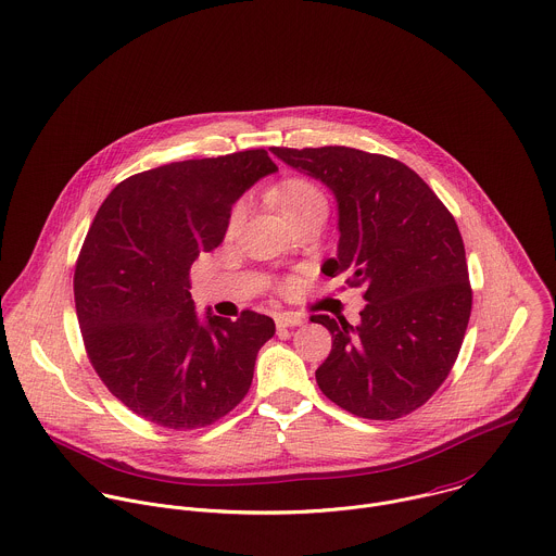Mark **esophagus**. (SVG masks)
Here are the masks:
<instances>
[{"label":"esophagus","mask_w":556,"mask_h":556,"mask_svg":"<svg viewBox=\"0 0 556 556\" xmlns=\"http://www.w3.org/2000/svg\"><path fill=\"white\" fill-rule=\"evenodd\" d=\"M303 323H305V318L294 312H286V314L277 316V327H301Z\"/></svg>","instance_id":"esophagus-1"}]
</instances>
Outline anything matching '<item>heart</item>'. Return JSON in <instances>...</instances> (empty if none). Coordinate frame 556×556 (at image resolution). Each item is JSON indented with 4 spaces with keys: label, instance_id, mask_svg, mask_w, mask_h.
Returning a JSON list of instances; mask_svg holds the SVG:
<instances>
[{
    "label": "heart",
    "instance_id": "1",
    "mask_svg": "<svg viewBox=\"0 0 556 556\" xmlns=\"http://www.w3.org/2000/svg\"><path fill=\"white\" fill-rule=\"evenodd\" d=\"M275 201H277L283 216L296 214V212H301L305 207H312V205H327L325 192L314 181L301 179V177H294V179H288V181L279 184L275 188ZM242 216H244V205L236 203L231 214H229V231H233L240 225ZM283 288L294 290L296 279H288Z\"/></svg>",
    "mask_w": 556,
    "mask_h": 556
}]
</instances>
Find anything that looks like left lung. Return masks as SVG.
Listing matches in <instances>:
<instances>
[{
  "mask_svg": "<svg viewBox=\"0 0 556 556\" xmlns=\"http://www.w3.org/2000/svg\"><path fill=\"white\" fill-rule=\"evenodd\" d=\"M286 164L327 184L340 210L338 257L368 301L359 325L312 316L333 346L316 370L323 394L368 420L422 407L451 375L472 312L466 249L455 216L407 164L351 147H273Z\"/></svg>",
  "mask_w": 556,
  "mask_h": 556,
  "instance_id": "left-lung-1",
  "label": "left lung"
}]
</instances>
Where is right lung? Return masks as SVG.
I'll return each mask as SVG.
<instances>
[{"label": "right lung", "instance_id": "1", "mask_svg": "<svg viewBox=\"0 0 556 556\" xmlns=\"http://www.w3.org/2000/svg\"><path fill=\"white\" fill-rule=\"evenodd\" d=\"M277 164L264 149L170 162L123 179L101 203L75 262L73 294L86 355L129 412L190 431L247 396L273 318L207 316L190 296V266L214 251L231 205Z\"/></svg>", "mask_w": 556, "mask_h": 556}]
</instances>
